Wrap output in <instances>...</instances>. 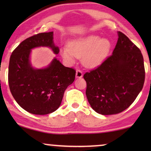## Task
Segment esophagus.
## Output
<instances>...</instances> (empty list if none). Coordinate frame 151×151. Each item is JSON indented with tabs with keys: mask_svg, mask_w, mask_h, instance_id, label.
Here are the masks:
<instances>
[{
	"mask_svg": "<svg viewBox=\"0 0 151 151\" xmlns=\"http://www.w3.org/2000/svg\"><path fill=\"white\" fill-rule=\"evenodd\" d=\"M76 76L77 78H81L82 76H83V73L82 72L80 71L79 69L76 70Z\"/></svg>",
	"mask_w": 151,
	"mask_h": 151,
	"instance_id": "34e87169",
	"label": "esophagus"
}]
</instances>
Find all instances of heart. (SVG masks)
<instances>
[{"label": "heart", "instance_id": "obj_1", "mask_svg": "<svg viewBox=\"0 0 151 151\" xmlns=\"http://www.w3.org/2000/svg\"><path fill=\"white\" fill-rule=\"evenodd\" d=\"M111 48L109 39L90 34L69 41L68 47H63L61 54L70 63L77 57H81L82 63L86 67L95 68L104 63Z\"/></svg>", "mask_w": 151, "mask_h": 151}]
</instances>
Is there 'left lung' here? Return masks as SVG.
I'll return each mask as SVG.
<instances>
[{
  "instance_id": "1",
  "label": "left lung",
  "mask_w": 151,
  "mask_h": 151,
  "mask_svg": "<svg viewBox=\"0 0 151 151\" xmlns=\"http://www.w3.org/2000/svg\"><path fill=\"white\" fill-rule=\"evenodd\" d=\"M112 55L96 69L86 73V96L99 114H117L127 109L143 88L145 79L141 51L128 37L117 32Z\"/></svg>"
}]
</instances>
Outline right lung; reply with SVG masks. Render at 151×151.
<instances>
[{"label": "right lung", "instance_id": "right-lung-1", "mask_svg": "<svg viewBox=\"0 0 151 151\" xmlns=\"http://www.w3.org/2000/svg\"><path fill=\"white\" fill-rule=\"evenodd\" d=\"M41 47L50 48L54 54H58L53 32L40 33L22 41L12 53L8 71L14 98L22 109L34 115H47L56 111L66 88L76 77L75 70L65 67L55 57L44 68L33 67L32 50Z\"/></svg>", "mask_w": 151, "mask_h": 151}]
</instances>
